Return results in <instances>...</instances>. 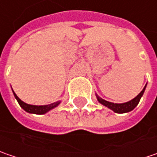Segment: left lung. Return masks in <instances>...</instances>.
I'll list each match as a JSON object with an SVG mask.
<instances>
[{"label":"left lung","instance_id":"8db88e82","mask_svg":"<svg viewBox=\"0 0 157 157\" xmlns=\"http://www.w3.org/2000/svg\"><path fill=\"white\" fill-rule=\"evenodd\" d=\"M146 86H147V85H146ZM146 86L144 87V89L140 91V93L137 97H135L133 99H132V100H130V101H128V102H126V103H123V104H116V103H112V102L106 101L105 99H102L101 98L98 97V95L97 98L99 103H101L102 105L106 106V107H108V108H110V109H112V110H113L114 112H115V113H119V114L127 113V112H130V111H132V109H134V108L136 107V106L139 104L140 98L142 97L143 93H144V91H145Z\"/></svg>","mask_w":157,"mask_h":157}]
</instances>
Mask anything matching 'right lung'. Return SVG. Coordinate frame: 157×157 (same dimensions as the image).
<instances>
[{"label":"right lung","instance_id":"add662e5","mask_svg":"<svg viewBox=\"0 0 157 157\" xmlns=\"http://www.w3.org/2000/svg\"><path fill=\"white\" fill-rule=\"evenodd\" d=\"M14 93L15 98H17V102L19 103L20 106L23 108L25 111L28 112V113H31V114H36V115H43L45 113H47L48 111L51 110L52 108L56 107L60 103V101H58V102H55V103H52V104H50V105H45V106H33V105H29V104H26L23 102L17 96V94Z\"/></svg>","mask_w":157,"mask_h":157}]
</instances>
